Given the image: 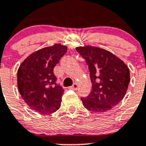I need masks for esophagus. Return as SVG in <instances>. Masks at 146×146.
Instances as JSON below:
<instances>
[{"label":"esophagus","instance_id":"esophagus-1","mask_svg":"<svg viewBox=\"0 0 146 146\" xmlns=\"http://www.w3.org/2000/svg\"><path fill=\"white\" fill-rule=\"evenodd\" d=\"M70 88H71V89H73V90H76L78 88V84L75 83V84H73V86L70 87Z\"/></svg>","mask_w":146,"mask_h":146}]
</instances>
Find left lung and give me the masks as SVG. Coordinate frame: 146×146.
Masks as SVG:
<instances>
[{
	"instance_id": "8db88e82",
	"label": "left lung",
	"mask_w": 146,
	"mask_h": 146,
	"mask_svg": "<svg viewBox=\"0 0 146 146\" xmlns=\"http://www.w3.org/2000/svg\"><path fill=\"white\" fill-rule=\"evenodd\" d=\"M76 50L86 60L92 90L83 104L89 111L104 112L122 100L130 83V70L114 54L99 47H78Z\"/></svg>"
}]
</instances>
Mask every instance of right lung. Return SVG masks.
<instances>
[{
    "label": "right lung",
    "mask_w": 146,
    "mask_h": 146,
    "mask_svg": "<svg viewBox=\"0 0 146 146\" xmlns=\"http://www.w3.org/2000/svg\"><path fill=\"white\" fill-rule=\"evenodd\" d=\"M67 47L56 44L42 48L21 63L17 72L19 92L27 105L41 114H51L60 107L64 89L57 83L54 66Z\"/></svg>",
    "instance_id": "add662e5"
}]
</instances>
